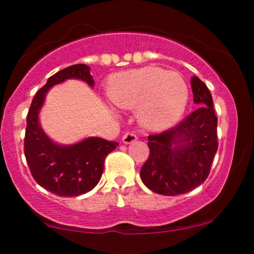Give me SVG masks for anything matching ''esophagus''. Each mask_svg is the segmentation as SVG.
Instances as JSON below:
<instances>
[{"instance_id": "1", "label": "esophagus", "mask_w": 254, "mask_h": 254, "mask_svg": "<svg viewBox=\"0 0 254 254\" xmlns=\"http://www.w3.org/2000/svg\"><path fill=\"white\" fill-rule=\"evenodd\" d=\"M136 139H137V136L135 132H127V133H124L122 141H123V143H125V144H130V143H132V142H135Z\"/></svg>"}]
</instances>
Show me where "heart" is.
Instances as JSON below:
<instances>
[{"instance_id": "b5f03b06", "label": "heart", "mask_w": 254, "mask_h": 254, "mask_svg": "<svg viewBox=\"0 0 254 254\" xmlns=\"http://www.w3.org/2000/svg\"><path fill=\"white\" fill-rule=\"evenodd\" d=\"M109 97L116 106L136 109L139 123L164 130L182 117L189 103V87L179 72L145 66L119 72L110 80Z\"/></svg>"}]
</instances>
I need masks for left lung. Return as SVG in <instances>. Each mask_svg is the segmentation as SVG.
Instances as JSON below:
<instances>
[{"instance_id": "left-lung-1", "label": "left lung", "mask_w": 254, "mask_h": 254, "mask_svg": "<svg viewBox=\"0 0 254 254\" xmlns=\"http://www.w3.org/2000/svg\"><path fill=\"white\" fill-rule=\"evenodd\" d=\"M198 109L176 127L148 136L149 157L141 168L142 182L149 190L177 196L205 182L217 151V117L208 87L191 78Z\"/></svg>"}]
</instances>
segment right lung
Here are the masks:
<instances>
[{"label":"right lung","mask_w":254,"mask_h":254,"mask_svg":"<svg viewBox=\"0 0 254 254\" xmlns=\"http://www.w3.org/2000/svg\"><path fill=\"white\" fill-rule=\"evenodd\" d=\"M86 64H75L52 75L34 95L28 110L24 143L26 161L34 180L61 197L80 196L93 190L103 174L105 157L118 147L117 142L100 137L61 145L51 141L39 125V111L49 89L69 78H78L93 87L94 80Z\"/></svg>","instance_id":"1"}]
</instances>
